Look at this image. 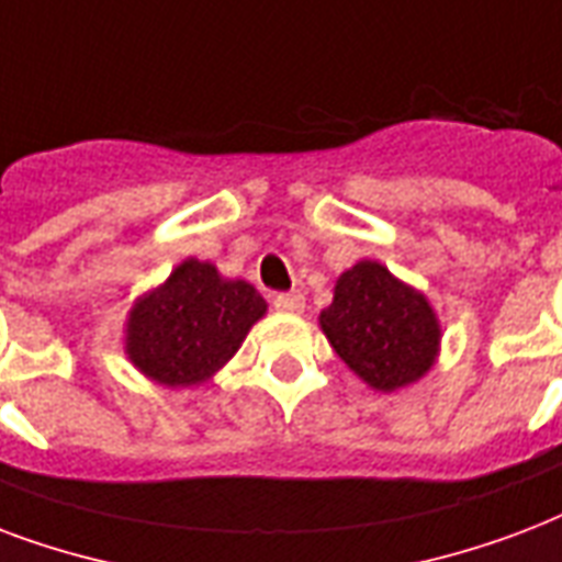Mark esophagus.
Returning <instances> with one entry per match:
<instances>
[{
    "label": "esophagus",
    "instance_id": "obj_1",
    "mask_svg": "<svg viewBox=\"0 0 562 562\" xmlns=\"http://www.w3.org/2000/svg\"><path fill=\"white\" fill-rule=\"evenodd\" d=\"M303 306H306V300H303V294H297V291H291V294H273V310L280 312H303Z\"/></svg>",
    "mask_w": 562,
    "mask_h": 562
}]
</instances>
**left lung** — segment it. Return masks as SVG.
<instances>
[{
    "label": "left lung",
    "instance_id": "1",
    "mask_svg": "<svg viewBox=\"0 0 562 562\" xmlns=\"http://www.w3.org/2000/svg\"><path fill=\"white\" fill-rule=\"evenodd\" d=\"M338 359L374 392L418 383L439 359L442 324L427 294L374 259L341 273L318 315Z\"/></svg>",
    "mask_w": 562,
    "mask_h": 562
}]
</instances>
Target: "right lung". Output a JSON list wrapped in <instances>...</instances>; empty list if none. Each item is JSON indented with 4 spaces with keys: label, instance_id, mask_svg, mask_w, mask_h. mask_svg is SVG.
I'll list each match as a JSON object with an SVG mask.
<instances>
[{
    "label": "right lung",
    "instance_id": "1",
    "mask_svg": "<svg viewBox=\"0 0 562 562\" xmlns=\"http://www.w3.org/2000/svg\"><path fill=\"white\" fill-rule=\"evenodd\" d=\"M268 303L250 282L229 280L188 256L156 289L135 297L126 318V357L167 389L209 383L238 353Z\"/></svg>",
    "mask_w": 562,
    "mask_h": 562
}]
</instances>
